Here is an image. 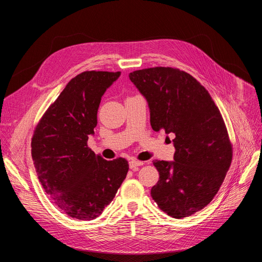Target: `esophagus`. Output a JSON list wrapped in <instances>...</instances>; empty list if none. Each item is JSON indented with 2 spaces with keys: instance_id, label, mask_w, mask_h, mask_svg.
<instances>
[{
  "instance_id": "esophagus-1",
  "label": "esophagus",
  "mask_w": 262,
  "mask_h": 262,
  "mask_svg": "<svg viewBox=\"0 0 262 262\" xmlns=\"http://www.w3.org/2000/svg\"><path fill=\"white\" fill-rule=\"evenodd\" d=\"M142 164H143V161H139V160L133 159V160H130V161H129V168H130V169L136 170V169L138 168V167L142 166Z\"/></svg>"
}]
</instances>
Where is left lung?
Masks as SVG:
<instances>
[{
    "mask_svg": "<svg viewBox=\"0 0 262 262\" xmlns=\"http://www.w3.org/2000/svg\"><path fill=\"white\" fill-rule=\"evenodd\" d=\"M129 78L148 102L152 128L175 134L174 161L153 162L159 181L150 195L172 217L194 214L217 193L232 160L223 117L204 86L180 69L147 68Z\"/></svg>",
    "mask_w": 262,
    "mask_h": 262,
    "instance_id": "left-lung-1",
    "label": "left lung"
}]
</instances>
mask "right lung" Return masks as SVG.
Here are the masks:
<instances>
[{"mask_svg": "<svg viewBox=\"0 0 262 262\" xmlns=\"http://www.w3.org/2000/svg\"><path fill=\"white\" fill-rule=\"evenodd\" d=\"M121 72L85 71L68 82L35 127L34 166L56 207L77 220L98 217L128 172V161L105 160L88 146L106 89Z\"/></svg>", "mask_w": 262, "mask_h": 262, "instance_id": "obj_1", "label": "right lung"}]
</instances>
